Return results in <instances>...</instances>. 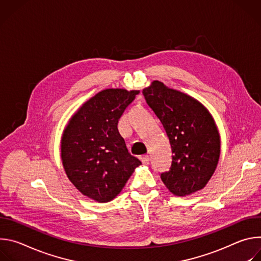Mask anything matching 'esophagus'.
I'll return each mask as SVG.
<instances>
[{
	"instance_id": "esophagus-1",
	"label": "esophagus",
	"mask_w": 261,
	"mask_h": 261,
	"mask_svg": "<svg viewBox=\"0 0 261 261\" xmlns=\"http://www.w3.org/2000/svg\"><path fill=\"white\" fill-rule=\"evenodd\" d=\"M140 161L142 162V164L146 165V164H148V162H150V157H148L147 155H143L140 157Z\"/></svg>"
}]
</instances>
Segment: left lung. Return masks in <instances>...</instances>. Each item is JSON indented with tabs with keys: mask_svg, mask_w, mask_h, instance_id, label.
Returning <instances> with one entry per match:
<instances>
[{
	"mask_svg": "<svg viewBox=\"0 0 261 261\" xmlns=\"http://www.w3.org/2000/svg\"><path fill=\"white\" fill-rule=\"evenodd\" d=\"M142 94L168 136L172 161L161 179L177 196L205 187L220 158V134L208 110L193 97L154 81Z\"/></svg>",
	"mask_w": 261,
	"mask_h": 261,
	"instance_id": "left-lung-1",
	"label": "left lung"
}]
</instances>
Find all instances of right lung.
Instances as JSON below:
<instances>
[{"label":"right lung","instance_id":"right-lung-1","mask_svg":"<svg viewBox=\"0 0 261 261\" xmlns=\"http://www.w3.org/2000/svg\"><path fill=\"white\" fill-rule=\"evenodd\" d=\"M139 91L106 89L72 116L61 140V158L70 181L85 196L108 202L123 190L141 162L130 155L118 123Z\"/></svg>","mask_w":261,"mask_h":261}]
</instances>
